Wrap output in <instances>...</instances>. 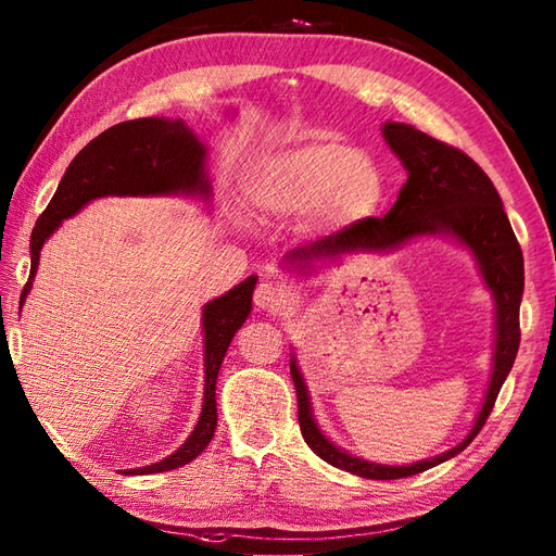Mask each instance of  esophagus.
Returning a JSON list of instances; mask_svg holds the SVG:
<instances>
[{
  "mask_svg": "<svg viewBox=\"0 0 556 556\" xmlns=\"http://www.w3.org/2000/svg\"><path fill=\"white\" fill-rule=\"evenodd\" d=\"M285 299L287 293L281 289V285H277V281H263V285H257L255 296H253L260 311H275L285 303Z\"/></svg>",
  "mask_w": 556,
  "mask_h": 556,
  "instance_id": "34e87169",
  "label": "esophagus"
}]
</instances>
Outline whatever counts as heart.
Segmentation results:
<instances>
[{"label": "heart", "instance_id": "1", "mask_svg": "<svg viewBox=\"0 0 556 556\" xmlns=\"http://www.w3.org/2000/svg\"><path fill=\"white\" fill-rule=\"evenodd\" d=\"M251 193L277 215H296L317 207L329 227L370 215L382 198V176L356 148L339 140H315L281 152L251 176Z\"/></svg>", "mask_w": 556, "mask_h": 556}]
</instances>
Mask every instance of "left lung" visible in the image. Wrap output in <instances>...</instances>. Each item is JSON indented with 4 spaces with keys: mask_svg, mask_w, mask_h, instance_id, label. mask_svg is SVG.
Segmentation results:
<instances>
[{
    "mask_svg": "<svg viewBox=\"0 0 556 556\" xmlns=\"http://www.w3.org/2000/svg\"><path fill=\"white\" fill-rule=\"evenodd\" d=\"M382 134L389 148L396 152L408 172V179L401 188L394 207L384 217L358 219L320 241L296 248L287 260L305 269L311 267L313 260L337 257L351 251H384V248H394L418 233H452L476 253L482 277H485L488 287L494 293V303H497V346H494L490 389L473 430L452 452L413 466L368 464V460L341 452L332 442L325 440V434L317 430L313 420L311 399L305 392L299 365L291 358V380L296 387L299 425L305 444L329 466H337L368 480H396L422 473V470L460 454L476 440V434L490 418L494 401H497L500 389L516 361L518 344H521L518 308H521L523 296V253L490 176L464 150L446 146L413 126L384 124Z\"/></svg>",
    "mask_w": 556,
    "mask_h": 556,
    "instance_id": "obj_1",
    "label": "left lung"
}]
</instances>
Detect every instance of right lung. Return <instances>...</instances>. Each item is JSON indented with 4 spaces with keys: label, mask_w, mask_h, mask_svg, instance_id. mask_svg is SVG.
Masks as SVG:
<instances>
[{
    "label": "right lung",
    "mask_w": 556,
    "mask_h": 556,
    "mask_svg": "<svg viewBox=\"0 0 556 556\" xmlns=\"http://www.w3.org/2000/svg\"><path fill=\"white\" fill-rule=\"evenodd\" d=\"M205 150L181 119H134L122 122L83 148L74 162L68 164L64 179L59 181L50 205L35 222L30 236V275L21 291V303L33 287L35 269H38L40 248L62 219L102 195H162V193H207L210 186L203 172ZM257 277H248L222 299L205 305V399L203 413L191 437L160 464L126 470V473L148 476L174 470L191 460L210 444L217 428V401L215 384L217 372L248 313H251L253 289Z\"/></svg>",
    "instance_id": "right-lung-1"
}]
</instances>
